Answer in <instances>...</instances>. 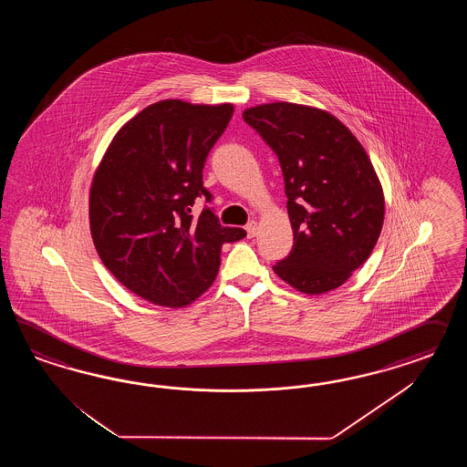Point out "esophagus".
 Instances as JSON below:
<instances>
[{"label": "esophagus", "instance_id": "34e87169", "mask_svg": "<svg viewBox=\"0 0 467 467\" xmlns=\"http://www.w3.org/2000/svg\"><path fill=\"white\" fill-rule=\"evenodd\" d=\"M256 233H258V223H248L246 224V234H248V238H254L256 236Z\"/></svg>", "mask_w": 467, "mask_h": 467}]
</instances>
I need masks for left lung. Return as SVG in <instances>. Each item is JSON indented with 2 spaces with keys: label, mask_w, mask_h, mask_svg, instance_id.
<instances>
[{
  "label": "left lung",
  "mask_w": 467,
  "mask_h": 467,
  "mask_svg": "<svg viewBox=\"0 0 467 467\" xmlns=\"http://www.w3.org/2000/svg\"><path fill=\"white\" fill-rule=\"evenodd\" d=\"M243 118L283 170L295 244L274 272L305 295L339 287L367 262L382 231V184L367 150L318 108L269 102L244 109Z\"/></svg>",
  "instance_id": "1"
}]
</instances>
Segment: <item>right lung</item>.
Listing matches in <instances>:
<instances>
[{
  "mask_svg": "<svg viewBox=\"0 0 467 467\" xmlns=\"http://www.w3.org/2000/svg\"><path fill=\"white\" fill-rule=\"evenodd\" d=\"M233 104L159 100L119 128L88 195L90 234L104 267L137 296L183 308L215 281L224 243L241 227L219 224L211 209L195 219V198L213 195L202 171L224 133Z\"/></svg>",
  "mask_w": 467,
  "mask_h": 467,
  "instance_id": "right-lung-1",
  "label": "right lung"
}]
</instances>
